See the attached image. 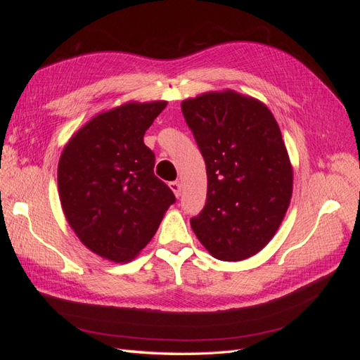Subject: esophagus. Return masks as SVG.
<instances>
[{
	"instance_id": "1",
	"label": "esophagus",
	"mask_w": 360,
	"mask_h": 360,
	"mask_svg": "<svg viewBox=\"0 0 360 360\" xmlns=\"http://www.w3.org/2000/svg\"><path fill=\"white\" fill-rule=\"evenodd\" d=\"M169 189L174 192V195H176L177 198L181 195V184H180V181H171L169 183Z\"/></svg>"
}]
</instances>
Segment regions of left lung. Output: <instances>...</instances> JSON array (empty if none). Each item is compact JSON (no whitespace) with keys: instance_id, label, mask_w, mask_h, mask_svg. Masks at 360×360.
<instances>
[{"instance_id":"1","label":"left lung","mask_w":360,"mask_h":360,"mask_svg":"<svg viewBox=\"0 0 360 360\" xmlns=\"http://www.w3.org/2000/svg\"><path fill=\"white\" fill-rule=\"evenodd\" d=\"M207 168V201L195 236L222 261L259 252L275 236L292 195V167L269 108L234 90L181 102Z\"/></svg>"}]
</instances>
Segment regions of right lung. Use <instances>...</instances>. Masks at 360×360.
<instances>
[{
  "label": "right lung",
  "instance_id": "add662e5",
  "mask_svg": "<svg viewBox=\"0 0 360 360\" xmlns=\"http://www.w3.org/2000/svg\"><path fill=\"white\" fill-rule=\"evenodd\" d=\"M167 101L127 102L86 122L64 146L58 193L64 216L84 246L126 263L153 238L172 191L155 176L146 130Z\"/></svg>",
  "mask_w": 360,
  "mask_h": 360
}]
</instances>
